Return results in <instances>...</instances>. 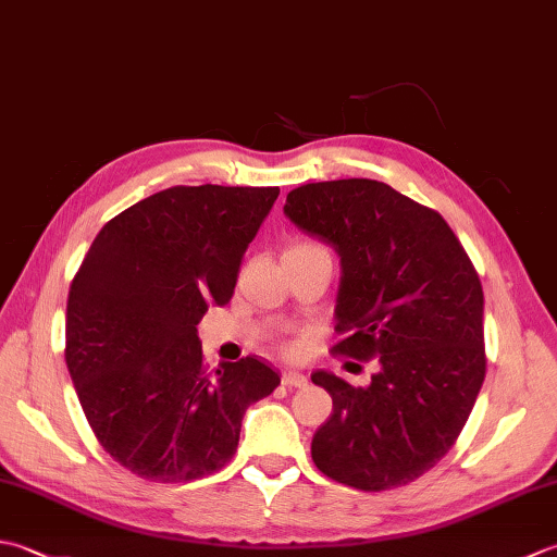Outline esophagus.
Masks as SVG:
<instances>
[{
    "mask_svg": "<svg viewBox=\"0 0 557 557\" xmlns=\"http://www.w3.org/2000/svg\"><path fill=\"white\" fill-rule=\"evenodd\" d=\"M306 383H309V377H306L304 373H299V371H285L282 373V385H287V387H306Z\"/></svg>",
    "mask_w": 557,
    "mask_h": 557,
    "instance_id": "obj_1",
    "label": "esophagus"
}]
</instances>
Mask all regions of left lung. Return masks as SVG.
Here are the masks:
<instances>
[{"mask_svg":"<svg viewBox=\"0 0 557 557\" xmlns=\"http://www.w3.org/2000/svg\"><path fill=\"white\" fill-rule=\"evenodd\" d=\"M285 215L339 256L333 351L377 359L366 387L311 375L333 397L315 467L359 491L407 486L455 445L486 377L476 270L435 210L383 182L299 186Z\"/></svg>","mask_w":557,"mask_h":557,"instance_id":"1","label":"left lung"}]
</instances>
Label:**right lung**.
<instances>
[{
  "instance_id": "1",
  "label": "right lung",
  "mask_w": 557,
  "mask_h": 557,
  "mask_svg": "<svg viewBox=\"0 0 557 557\" xmlns=\"http://www.w3.org/2000/svg\"><path fill=\"white\" fill-rule=\"evenodd\" d=\"M277 186H172L112 218L69 289L66 369L92 433L136 476L182 483L234 457L280 375L253 357L203 369L198 330L230 304Z\"/></svg>"
}]
</instances>
